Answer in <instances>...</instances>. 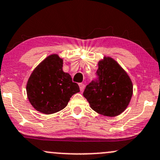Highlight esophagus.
I'll use <instances>...</instances> for the list:
<instances>
[{"label":"esophagus","instance_id":"esophagus-1","mask_svg":"<svg viewBox=\"0 0 160 160\" xmlns=\"http://www.w3.org/2000/svg\"><path fill=\"white\" fill-rule=\"evenodd\" d=\"M79 87H80V91H83V90L85 88V85L83 83H79Z\"/></svg>","mask_w":160,"mask_h":160}]
</instances>
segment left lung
Listing matches in <instances>:
<instances>
[{
  "label": "left lung",
  "instance_id": "8db88e82",
  "mask_svg": "<svg viewBox=\"0 0 160 160\" xmlns=\"http://www.w3.org/2000/svg\"><path fill=\"white\" fill-rule=\"evenodd\" d=\"M98 80L86 87L83 97L92 110L106 117H117L128 107L132 83L128 73L110 57L98 62Z\"/></svg>",
  "mask_w": 160,
  "mask_h": 160
}]
</instances>
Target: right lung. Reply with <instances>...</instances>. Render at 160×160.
<instances>
[{"instance_id": "add662e5", "label": "right lung", "mask_w": 160, "mask_h": 160, "mask_svg": "<svg viewBox=\"0 0 160 160\" xmlns=\"http://www.w3.org/2000/svg\"><path fill=\"white\" fill-rule=\"evenodd\" d=\"M63 59L51 54L35 67L27 83V95L33 108L44 114L64 109L73 94L80 92L71 76L63 70Z\"/></svg>"}]
</instances>
